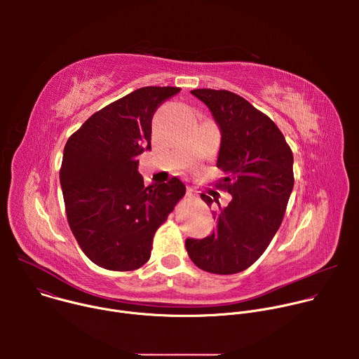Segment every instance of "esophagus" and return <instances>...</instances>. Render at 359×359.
<instances>
[{"mask_svg":"<svg viewBox=\"0 0 359 359\" xmlns=\"http://www.w3.org/2000/svg\"><path fill=\"white\" fill-rule=\"evenodd\" d=\"M186 196H187L189 198H193L196 194H194V191H193L191 189H187V193H186Z\"/></svg>","mask_w":359,"mask_h":359,"instance_id":"esophagus-1","label":"esophagus"}]
</instances>
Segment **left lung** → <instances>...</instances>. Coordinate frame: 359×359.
Masks as SVG:
<instances>
[{
  "label": "left lung",
  "mask_w": 359,
  "mask_h": 359,
  "mask_svg": "<svg viewBox=\"0 0 359 359\" xmlns=\"http://www.w3.org/2000/svg\"><path fill=\"white\" fill-rule=\"evenodd\" d=\"M190 92L220 126L217 168L226 177L216 189L230 193L231 200L222 208L217 198L200 194L208 206L217 203L212 213L217 229L203 240L187 238L186 250L204 271L236 274L260 259L281 226L294 187L292 151L277 125L240 95L226 89Z\"/></svg>",
  "instance_id": "obj_1"
}]
</instances>
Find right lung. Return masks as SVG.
Wrapping results in <instances>:
<instances>
[{"mask_svg":"<svg viewBox=\"0 0 359 359\" xmlns=\"http://www.w3.org/2000/svg\"><path fill=\"white\" fill-rule=\"evenodd\" d=\"M177 86H144L95 112L69 136L60 170L68 224L86 257L111 271L144 266L153 236L186 187L172 177L143 184L137 156L150 149L151 118Z\"/></svg>","mask_w":359,"mask_h":359,"instance_id":"obj_1","label":"right lung"}]
</instances>
